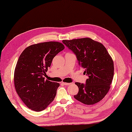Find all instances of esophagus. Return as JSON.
<instances>
[{"label": "esophagus", "instance_id": "obj_1", "mask_svg": "<svg viewBox=\"0 0 132 132\" xmlns=\"http://www.w3.org/2000/svg\"><path fill=\"white\" fill-rule=\"evenodd\" d=\"M62 84H63V85H65V86H69V85H71V83H65V82H62Z\"/></svg>", "mask_w": 132, "mask_h": 132}]
</instances>
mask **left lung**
<instances>
[{"mask_svg":"<svg viewBox=\"0 0 132 132\" xmlns=\"http://www.w3.org/2000/svg\"><path fill=\"white\" fill-rule=\"evenodd\" d=\"M72 51L78 64L88 77L86 83L76 82L79 88L75 99L87 105L97 103L108 93L114 74L113 62L102 44L89 38L63 40Z\"/></svg>","mask_w":132,"mask_h":132,"instance_id":"left-lung-1","label":"left lung"}]
</instances>
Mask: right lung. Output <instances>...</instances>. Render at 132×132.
<instances>
[{"instance_id": "right-lung-1", "label": "right lung", "mask_w": 132, "mask_h": 132, "mask_svg": "<svg viewBox=\"0 0 132 132\" xmlns=\"http://www.w3.org/2000/svg\"><path fill=\"white\" fill-rule=\"evenodd\" d=\"M64 49L58 42H45L27 47L20 55L14 84L17 94L31 110L43 111L54 100L60 84L45 80L43 77L53 59Z\"/></svg>"}]
</instances>
